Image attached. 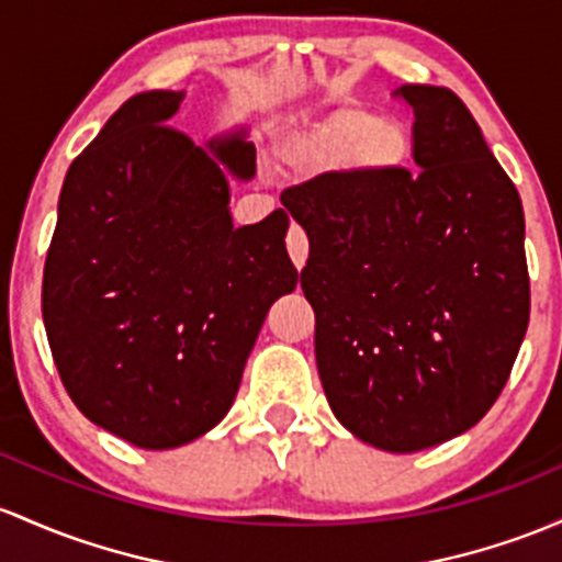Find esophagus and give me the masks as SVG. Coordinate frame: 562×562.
<instances>
[{
	"instance_id": "esophagus-1",
	"label": "esophagus",
	"mask_w": 562,
	"mask_h": 562,
	"mask_svg": "<svg viewBox=\"0 0 562 562\" xmlns=\"http://www.w3.org/2000/svg\"><path fill=\"white\" fill-rule=\"evenodd\" d=\"M288 252L293 258V267L304 269L306 256H310V239H306V234L299 226H291V232H288Z\"/></svg>"
}]
</instances>
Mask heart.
Here are the masks:
<instances>
[{
    "mask_svg": "<svg viewBox=\"0 0 562 562\" xmlns=\"http://www.w3.org/2000/svg\"><path fill=\"white\" fill-rule=\"evenodd\" d=\"M277 157L295 170L338 168L360 187H381L411 165L413 135L394 116L344 103L282 133Z\"/></svg>",
    "mask_w": 562,
    "mask_h": 562,
    "instance_id": "1",
    "label": "heart"
}]
</instances>
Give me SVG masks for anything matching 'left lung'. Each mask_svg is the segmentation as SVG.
I'll return each mask as SVG.
<instances>
[{"label":"left lung","mask_w":562,"mask_h":562,"mask_svg":"<svg viewBox=\"0 0 562 562\" xmlns=\"http://www.w3.org/2000/svg\"><path fill=\"white\" fill-rule=\"evenodd\" d=\"M418 176L360 187L325 172L285 207L310 237L325 397L357 440L390 453L472 429L507 384L531 312L526 218L470 109L403 85Z\"/></svg>","instance_id":"obj_1"}]
</instances>
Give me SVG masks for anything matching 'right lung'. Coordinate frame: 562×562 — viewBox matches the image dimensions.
Instances as JSON below:
<instances>
[{"instance_id": "add662e5", "label": "right lung", "mask_w": 562, "mask_h": 562, "mask_svg": "<svg viewBox=\"0 0 562 562\" xmlns=\"http://www.w3.org/2000/svg\"><path fill=\"white\" fill-rule=\"evenodd\" d=\"M181 101L135 92L74 159L42 282L74 405L146 451L229 413L269 306L299 282L285 211L234 226L232 178L256 176L248 127L196 146L170 127Z\"/></svg>"}]
</instances>
